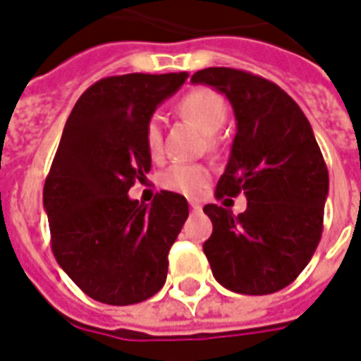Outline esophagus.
<instances>
[{
    "label": "esophagus",
    "instance_id": "1",
    "mask_svg": "<svg viewBox=\"0 0 361 361\" xmlns=\"http://www.w3.org/2000/svg\"><path fill=\"white\" fill-rule=\"evenodd\" d=\"M189 207H191V210H193V212H201V210H202L201 202H195V201H191V202H189Z\"/></svg>",
    "mask_w": 361,
    "mask_h": 361
}]
</instances>
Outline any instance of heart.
Here are the masks:
<instances>
[{
  "label": "heart",
  "mask_w": 361,
  "mask_h": 361,
  "mask_svg": "<svg viewBox=\"0 0 361 361\" xmlns=\"http://www.w3.org/2000/svg\"><path fill=\"white\" fill-rule=\"evenodd\" d=\"M180 111L183 116L193 120L202 132L216 133L226 120V101L212 90L201 87L189 92L180 101ZM145 145L153 159L162 157V124L159 116H151L145 124ZM210 172L202 164H189V162H173L160 173V185L173 193L185 197H197L208 185Z\"/></svg>",
  "instance_id": "heart-1"
}]
</instances>
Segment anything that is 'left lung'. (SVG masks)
Masks as SVG:
<instances>
[{
	"mask_svg": "<svg viewBox=\"0 0 361 361\" xmlns=\"http://www.w3.org/2000/svg\"><path fill=\"white\" fill-rule=\"evenodd\" d=\"M193 84L216 87L237 120L216 199L245 193L247 210L207 204L212 235L204 241L216 281L241 295H271L300 276L323 231L329 173L308 118L290 95L247 71L212 66Z\"/></svg>",
	"mask_w": 361,
	"mask_h": 361,
	"instance_id": "obj_1",
	"label": "left lung"
}]
</instances>
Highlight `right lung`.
Listing matches in <instances>:
<instances>
[{
    "instance_id": "add662e5",
    "label": "right lung",
    "mask_w": 361,
    "mask_h": 361,
    "mask_svg": "<svg viewBox=\"0 0 361 361\" xmlns=\"http://www.w3.org/2000/svg\"><path fill=\"white\" fill-rule=\"evenodd\" d=\"M188 76L133 72L99 80L66 120L44 207L55 260L97 302H143L166 281L168 252L188 220V201L160 191L149 207L128 191L151 170L147 120Z\"/></svg>"
}]
</instances>
